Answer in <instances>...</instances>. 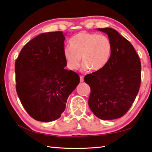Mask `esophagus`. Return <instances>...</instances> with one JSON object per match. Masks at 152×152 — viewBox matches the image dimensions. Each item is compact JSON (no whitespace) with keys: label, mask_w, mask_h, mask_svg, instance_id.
Wrapping results in <instances>:
<instances>
[{"label":"esophagus","mask_w":152,"mask_h":152,"mask_svg":"<svg viewBox=\"0 0 152 152\" xmlns=\"http://www.w3.org/2000/svg\"><path fill=\"white\" fill-rule=\"evenodd\" d=\"M80 82H84V76H80Z\"/></svg>","instance_id":"34e87169"}]
</instances>
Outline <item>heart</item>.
Returning a JSON list of instances; mask_svg holds the SVG:
<instances>
[{"label": "heart", "mask_w": 152, "mask_h": 152, "mask_svg": "<svg viewBox=\"0 0 152 152\" xmlns=\"http://www.w3.org/2000/svg\"><path fill=\"white\" fill-rule=\"evenodd\" d=\"M70 44V47L64 49L63 55L72 70L79 68L82 57V70L99 71L106 66L111 56L112 42L104 35L82 31L71 38Z\"/></svg>", "instance_id": "obj_1"}]
</instances>
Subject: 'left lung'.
Wrapping results in <instances>:
<instances>
[{"mask_svg":"<svg viewBox=\"0 0 152 152\" xmlns=\"http://www.w3.org/2000/svg\"><path fill=\"white\" fill-rule=\"evenodd\" d=\"M111 41L113 50L103 69L88 74L84 82L91 87L88 105L102 120L123 117L132 107L141 84V61L133 46L112 28L97 29Z\"/></svg>","mask_w":152,"mask_h":152,"instance_id":"1","label":"left lung"}]
</instances>
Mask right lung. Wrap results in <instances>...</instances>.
Wrapping results in <instances>:
<instances>
[{
    "label": "right lung",
    "mask_w": 152,
    "mask_h": 152,
    "mask_svg": "<svg viewBox=\"0 0 152 152\" xmlns=\"http://www.w3.org/2000/svg\"><path fill=\"white\" fill-rule=\"evenodd\" d=\"M64 40L61 31L42 33L23 48L15 61L18 96L28 114L39 121L59 119L80 82L78 74L64 68Z\"/></svg>",
    "instance_id": "add662e5"
}]
</instances>
